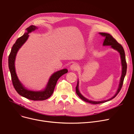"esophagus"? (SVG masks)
<instances>
[{"label":"esophagus","instance_id":"1","mask_svg":"<svg viewBox=\"0 0 134 134\" xmlns=\"http://www.w3.org/2000/svg\"><path fill=\"white\" fill-rule=\"evenodd\" d=\"M79 68L78 65L76 64H73L70 66V69L72 70H76Z\"/></svg>","mask_w":134,"mask_h":134}]
</instances>
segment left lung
Instances as JSON below:
<instances>
[{
    "mask_svg": "<svg viewBox=\"0 0 134 134\" xmlns=\"http://www.w3.org/2000/svg\"><path fill=\"white\" fill-rule=\"evenodd\" d=\"M99 34H100L102 37L104 38V39L103 40V44L102 45L103 46H110V48L114 49V50L118 51L119 54L120 55V58H121V65H122V73H121V76L120 77V82H119V85L118 86V88L116 92V93L115 95L111 97L110 99H109L108 100H102V101H92L91 100H89L87 99L86 97H85L84 96H83L81 93L80 92L79 89V80H77V86L76 87V93L77 95L79 96V97L80 98V99H82L85 102L92 103V104H99V103H102L104 102H106L107 101H109L116 96L118 93L120 92L121 89L122 88L123 82V80L124 79V77L126 76V72H127V65L126 63V56H125V53H124V49L123 47L122 46L121 44H119L117 41L111 35L109 34V33H103V32H99Z\"/></svg>",
    "mask_w": 134,
    "mask_h": 134,
    "instance_id": "1",
    "label": "left lung"
}]
</instances>
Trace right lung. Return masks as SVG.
Returning a JSON list of instances; mask_svg holds the SVG:
<instances>
[{"instance_id":"obj_1","label":"right lung","mask_w":134,"mask_h":134,"mask_svg":"<svg viewBox=\"0 0 134 134\" xmlns=\"http://www.w3.org/2000/svg\"><path fill=\"white\" fill-rule=\"evenodd\" d=\"M38 27L32 25L26 29L23 35L18 39L13 44L8 57V67L10 71L13 85L15 91L21 96L27 99L34 101H42L47 99L53 93L58 79L64 74L68 72V70L62 69L57 71L50 76L48 82L43 90L40 91H31L26 88L19 80L17 76L15 67V61L17 53L21 46L27 40L30 33L37 30Z\"/></svg>"}]
</instances>
